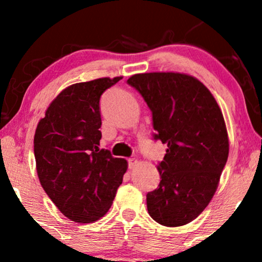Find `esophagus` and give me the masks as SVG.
Wrapping results in <instances>:
<instances>
[{
	"label": "esophagus",
	"mask_w": 262,
	"mask_h": 262,
	"mask_svg": "<svg viewBox=\"0 0 262 262\" xmlns=\"http://www.w3.org/2000/svg\"><path fill=\"white\" fill-rule=\"evenodd\" d=\"M138 165V160L137 159H128V166H129V169H134L135 166H137Z\"/></svg>",
	"instance_id": "esophagus-1"
}]
</instances>
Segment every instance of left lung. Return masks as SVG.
I'll use <instances>...</instances> for the list:
<instances>
[{"mask_svg":"<svg viewBox=\"0 0 262 262\" xmlns=\"http://www.w3.org/2000/svg\"><path fill=\"white\" fill-rule=\"evenodd\" d=\"M127 82L152 113L155 140L167 144L159 187L146 194L150 217L165 227L196 219L217 191L229 154L224 117L206 86L180 73L135 74Z\"/></svg>","mask_w":262,"mask_h":262,"instance_id":"left-lung-1","label":"left lung"}]
</instances>
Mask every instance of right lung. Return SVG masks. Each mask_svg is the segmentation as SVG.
I'll return each instance as SVG.
<instances>
[{"label":"right lung","instance_id":"right-lung-1","mask_svg":"<svg viewBox=\"0 0 262 262\" xmlns=\"http://www.w3.org/2000/svg\"><path fill=\"white\" fill-rule=\"evenodd\" d=\"M122 76L74 83L56 96L39 121L34 156L41 187L65 217L98 221L112 206L127 160L100 149L101 95Z\"/></svg>","mask_w":262,"mask_h":262}]
</instances>
